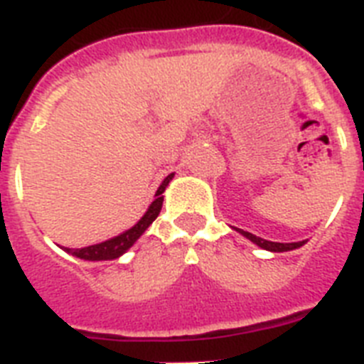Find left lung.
I'll list each match as a JSON object with an SVG mask.
<instances>
[{
    "instance_id": "8db88e82",
    "label": "left lung",
    "mask_w": 364,
    "mask_h": 364,
    "mask_svg": "<svg viewBox=\"0 0 364 364\" xmlns=\"http://www.w3.org/2000/svg\"><path fill=\"white\" fill-rule=\"evenodd\" d=\"M242 236H245L247 240H251L253 243H257L258 247L266 249V251H272V253H283V251H292V249L301 247L303 243H307V240H303V242H294V243H279V242H268V240L264 238H258L255 234L247 232V230H242V229H236Z\"/></svg>"
}]
</instances>
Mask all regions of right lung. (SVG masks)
Returning a JSON list of instances; mask_svg holds the SVG:
<instances>
[{"label": "right lung", "mask_w": 364, "mask_h": 364, "mask_svg": "<svg viewBox=\"0 0 364 364\" xmlns=\"http://www.w3.org/2000/svg\"><path fill=\"white\" fill-rule=\"evenodd\" d=\"M173 176H175L173 173H171L169 176H165V180L161 182L158 191H156V199L152 200V204L149 206L145 215H143V218H141L139 221L132 227V229L119 234V236H115V238L106 240V242H102V243H96V245H89V247H81V249L65 247V251L74 255V257L77 258H83V260H113V258H119L121 255H124L126 251H128V249H130L137 240H139L141 234L145 232L150 225H152V221L158 218V214H160V210H161V204H164V195L161 193H164L167 184L173 180Z\"/></svg>", "instance_id": "1"}]
</instances>
